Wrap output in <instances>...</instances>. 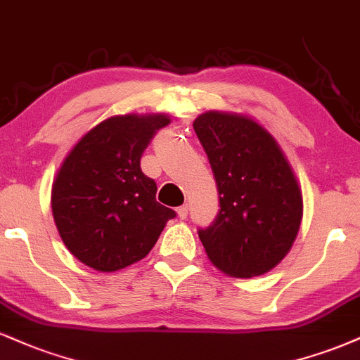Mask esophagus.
Segmentation results:
<instances>
[{
	"instance_id": "1",
	"label": "esophagus",
	"mask_w": 360,
	"mask_h": 360,
	"mask_svg": "<svg viewBox=\"0 0 360 360\" xmlns=\"http://www.w3.org/2000/svg\"><path fill=\"white\" fill-rule=\"evenodd\" d=\"M176 214H179L180 219H187V215H188V205H181V207H179V209H176Z\"/></svg>"
}]
</instances>
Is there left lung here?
<instances>
[{
	"label": "left lung",
	"instance_id": "left-lung-1",
	"mask_svg": "<svg viewBox=\"0 0 360 360\" xmlns=\"http://www.w3.org/2000/svg\"><path fill=\"white\" fill-rule=\"evenodd\" d=\"M219 190V214L198 229L207 256L229 276L268 273L288 255L303 215L298 180L263 126L209 111L193 121Z\"/></svg>",
	"mask_w": 360,
	"mask_h": 360
}]
</instances>
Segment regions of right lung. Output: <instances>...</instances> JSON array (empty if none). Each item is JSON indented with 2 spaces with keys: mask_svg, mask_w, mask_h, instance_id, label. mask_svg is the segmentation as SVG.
Here are the masks:
<instances>
[{
  "mask_svg": "<svg viewBox=\"0 0 360 360\" xmlns=\"http://www.w3.org/2000/svg\"><path fill=\"white\" fill-rule=\"evenodd\" d=\"M170 117L114 116L92 128L63 160L52 212L65 248L80 263L111 273L143 259L175 210L156 202L141 172L143 151Z\"/></svg>",
  "mask_w": 360,
  "mask_h": 360,
  "instance_id": "1",
  "label": "right lung"
}]
</instances>
